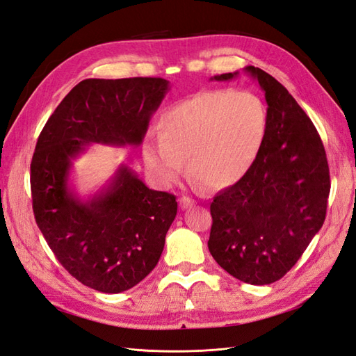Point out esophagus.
<instances>
[{"mask_svg":"<svg viewBox=\"0 0 356 356\" xmlns=\"http://www.w3.org/2000/svg\"><path fill=\"white\" fill-rule=\"evenodd\" d=\"M180 207L181 209H188V207H193L195 203H194V200L193 198H189V197H181L180 200Z\"/></svg>","mask_w":356,"mask_h":356,"instance_id":"1","label":"esophagus"}]
</instances>
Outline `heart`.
I'll return each instance as SVG.
<instances>
[{"instance_id": "1", "label": "heart", "mask_w": 356, "mask_h": 356, "mask_svg": "<svg viewBox=\"0 0 356 356\" xmlns=\"http://www.w3.org/2000/svg\"><path fill=\"white\" fill-rule=\"evenodd\" d=\"M268 131L263 99L248 90L200 91L170 106L159 118V135L143 143L150 175L171 185L188 170L207 188L239 181L259 158Z\"/></svg>"}]
</instances>
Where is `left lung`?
<instances>
[{"label": "left lung", "mask_w": 356, "mask_h": 356, "mask_svg": "<svg viewBox=\"0 0 356 356\" xmlns=\"http://www.w3.org/2000/svg\"><path fill=\"white\" fill-rule=\"evenodd\" d=\"M243 70L265 91L266 138L247 175L213 198L207 247L230 275L265 286L284 277L322 229L331 181L322 140L304 109L265 70Z\"/></svg>", "instance_id": "left-lung-1"}]
</instances>
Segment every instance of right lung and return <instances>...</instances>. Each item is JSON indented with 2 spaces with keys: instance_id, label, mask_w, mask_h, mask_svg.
Wrapping results in <instances>:
<instances>
[{
  "instance_id": "obj_1",
  "label": "right lung",
  "mask_w": 356,
  "mask_h": 356,
  "mask_svg": "<svg viewBox=\"0 0 356 356\" xmlns=\"http://www.w3.org/2000/svg\"><path fill=\"white\" fill-rule=\"evenodd\" d=\"M170 90L162 78L84 79L69 91L39 135L31 161L35 222L72 277L120 293L158 265L177 213L176 197L150 189L120 163L88 198L70 184L74 161L91 144L140 145Z\"/></svg>"
}]
</instances>
